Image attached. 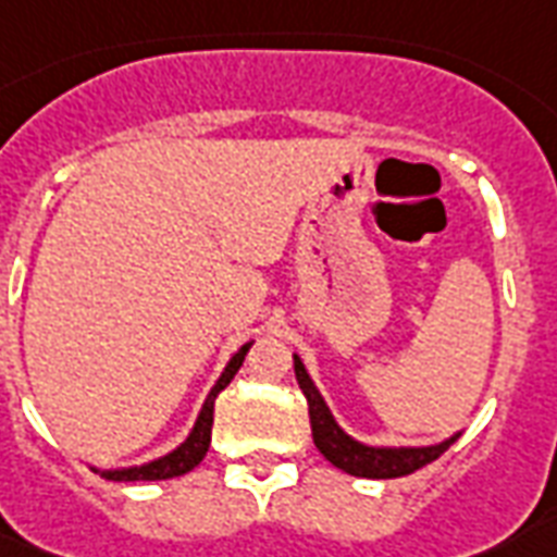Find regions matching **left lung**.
Wrapping results in <instances>:
<instances>
[{"mask_svg":"<svg viewBox=\"0 0 557 557\" xmlns=\"http://www.w3.org/2000/svg\"><path fill=\"white\" fill-rule=\"evenodd\" d=\"M293 369H296V381H299V389L305 392L308 398V412H310V430H313V444L319 447V454L325 456L327 462L337 465L339 471L351 473V476H366V480H395V476H407V473H416L418 468L435 462L438 456L456 442L447 438L444 444H435V447H400V450H392V447H366V444L348 438L343 430L337 426V421L327 412L325 400L319 398V392L313 389L305 366H301L299 357H293Z\"/></svg>","mask_w":557,"mask_h":557,"instance_id":"left-lung-1","label":"left lung"}]
</instances>
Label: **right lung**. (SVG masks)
Returning a JSON list of instances; mask_svg holds the SVG:
<instances>
[{"instance_id": "right-lung-1", "label": "right lung", "mask_w": 557, "mask_h": 557, "mask_svg": "<svg viewBox=\"0 0 557 557\" xmlns=\"http://www.w3.org/2000/svg\"><path fill=\"white\" fill-rule=\"evenodd\" d=\"M247 351H249V343L240 348L238 355L232 357L230 366H226V372L220 374L218 386L209 392V398H206V404H202V412H200V418H197V424H194L191 435H188V438H185V442L176 447L174 454L162 456V459H157V462L141 465V468H127V471H103L101 473L103 480H115V482L141 480V482H150V480H171V476H183V473L194 471V468L202 462V456H206V450H209V444H211V424H214V398H218L220 392L230 386V381L235 377V372L240 369V363H244Z\"/></svg>"}]
</instances>
